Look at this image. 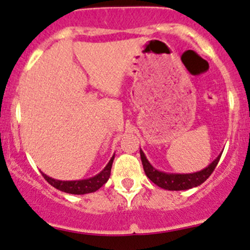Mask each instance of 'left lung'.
<instances>
[{"label":"left lung","instance_id":"left-lung-1","mask_svg":"<svg viewBox=\"0 0 250 250\" xmlns=\"http://www.w3.org/2000/svg\"><path fill=\"white\" fill-rule=\"evenodd\" d=\"M223 153V152H221ZM221 153L208 166V167L203 168L202 170L196 173H188V174H180V173H166L161 172V170L156 169L152 167L148 160L146 158L145 153L143 150H140V157L141 162H143L144 170H145L146 176L156 184L160 188H165V190L169 191H180V190H188V188H197L201 184H203L207 179L210 176L213 170L215 169L216 165H218L219 160L221 157Z\"/></svg>","mask_w":250,"mask_h":250}]
</instances>
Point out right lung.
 Returning <instances> with one entry per match:
<instances>
[{
    "mask_svg": "<svg viewBox=\"0 0 250 250\" xmlns=\"http://www.w3.org/2000/svg\"><path fill=\"white\" fill-rule=\"evenodd\" d=\"M113 158H115V155L111 157L106 167L102 172L98 173L97 175L92 176V178L83 179V180H57V179H53L46 175L44 173H42V175H43V178L46 179L50 185L54 186L58 190L62 191V192L71 193V195H85V193L95 192L109 180Z\"/></svg>",
    "mask_w": 250,
    "mask_h": 250,
    "instance_id": "add662e5",
    "label": "right lung"
}]
</instances>
